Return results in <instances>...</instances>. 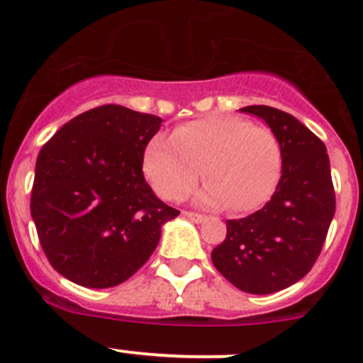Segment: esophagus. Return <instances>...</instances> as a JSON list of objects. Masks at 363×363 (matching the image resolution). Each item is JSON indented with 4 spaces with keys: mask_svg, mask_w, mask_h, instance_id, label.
<instances>
[{
    "mask_svg": "<svg viewBox=\"0 0 363 363\" xmlns=\"http://www.w3.org/2000/svg\"><path fill=\"white\" fill-rule=\"evenodd\" d=\"M182 216H184V218H188L189 221H193V223H202V221H205V216L203 214H199V212L184 211V212H182Z\"/></svg>",
    "mask_w": 363,
    "mask_h": 363,
    "instance_id": "esophagus-1",
    "label": "esophagus"
}]
</instances>
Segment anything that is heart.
<instances>
[{
    "mask_svg": "<svg viewBox=\"0 0 363 363\" xmlns=\"http://www.w3.org/2000/svg\"><path fill=\"white\" fill-rule=\"evenodd\" d=\"M281 145L272 130L232 116L188 121L172 137L155 135L144 149V174L164 200L195 188L202 167V207L247 212L269 200L281 175Z\"/></svg>",
    "mask_w": 363,
    "mask_h": 363,
    "instance_id": "obj_1",
    "label": "heart"
}]
</instances>
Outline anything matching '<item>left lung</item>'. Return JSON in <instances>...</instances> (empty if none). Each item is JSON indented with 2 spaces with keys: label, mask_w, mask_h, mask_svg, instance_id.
I'll return each instance as SVG.
<instances>
[{
  "label": "left lung",
  "mask_w": 363,
  "mask_h": 363,
  "mask_svg": "<svg viewBox=\"0 0 363 363\" xmlns=\"http://www.w3.org/2000/svg\"><path fill=\"white\" fill-rule=\"evenodd\" d=\"M240 111L265 121L279 140L281 179L259 211L226 221V239L211 258L235 288L267 295L313 269L335 214V191L327 147L309 128L267 105Z\"/></svg>",
  "instance_id": "left-lung-1"
}]
</instances>
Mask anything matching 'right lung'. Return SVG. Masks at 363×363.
Listing matches in <instances>:
<instances>
[{
    "instance_id": "add662e5",
    "label": "right lung",
    "mask_w": 363,
    "mask_h": 363,
    "mask_svg": "<svg viewBox=\"0 0 363 363\" xmlns=\"http://www.w3.org/2000/svg\"><path fill=\"white\" fill-rule=\"evenodd\" d=\"M161 117L101 105L73 117L40 151L31 216L50 265L72 283L112 288L156 250L177 218L142 172Z\"/></svg>"
}]
</instances>
